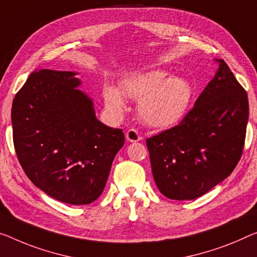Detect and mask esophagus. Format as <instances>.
I'll return each instance as SVG.
<instances>
[{"instance_id":"34e87169","label":"esophagus","mask_w":257,"mask_h":257,"mask_svg":"<svg viewBox=\"0 0 257 257\" xmlns=\"http://www.w3.org/2000/svg\"><path fill=\"white\" fill-rule=\"evenodd\" d=\"M125 138L128 142H138L141 140V137L139 136V133H138L137 130L134 128H130L128 131L125 133Z\"/></svg>"}]
</instances>
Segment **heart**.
<instances>
[{
  "instance_id": "heart-1",
  "label": "heart",
  "mask_w": 257,
  "mask_h": 257,
  "mask_svg": "<svg viewBox=\"0 0 257 257\" xmlns=\"http://www.w3.org/2000/svg\"><path fill=\"white\" fill-rule=\"evenodd\" d=\"M168 76V71L152 69L126 77L119 89L106 86L103 92L106 109L113 116H120L126 105L124 95L138 100V116L146 125L163 128L176 124L186 111L193 90L186 79Z\"/></svg>"
}]
</instances>
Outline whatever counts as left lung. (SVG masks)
<instances>
[{
    "label": "left lung",
    "instance_id": "left-lung-1",
    "mask_svg": "<svg viewBox=\"0 0 257 257\" xmlns=\"http://www.w3.org/2000/svg\"><path fill=\"white\" fill-rule=\"evenodd\" d=\"M193 109L175 127L147 139L162 194L194 200L227 178L241 157L248 96L223 60Z\"/></svg>",
    "mask_w": 257,
    "mask_h": 257
}]
</instances>
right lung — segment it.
I'll return each mask as SVG.
<instances>
[{"label":"right lung","instance_id":"right-lung-1","mask_svg":"<svg viewBox=\"0 0 257 257\" xmlns=\"http://www.w3.org/2000/svg\"><path fill=\"white\" fill-rule=\"evenodd\" d=\"M77 74L31 73L14 98L11 121L16 154L30 180L55 200L80 206L102 194L125 139L121 130L97 119Z\"/></svg>","mask_w":257,"mask_h":257}]
</instances>
